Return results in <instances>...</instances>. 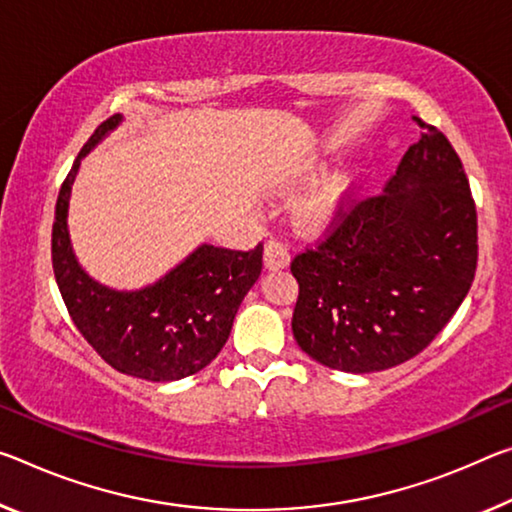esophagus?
<instances>
[{"instance_id": "obj_1", "label": "esophagus", "mask_w": 512, "mask_h": 512, "mask_svg": "<svg viewBox=\"0 0 512 512\" xmlns=\"http://www.w3.org/2000/svg\"><path fill=\"white\" fill-rule=\"evenodd\" d=\"M264 266L271 271H278V269H285L289 266V250L285 243L280 241H269L264 246Z\"/></svg>"}]
</instances>
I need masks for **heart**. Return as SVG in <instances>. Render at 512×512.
<instances>
[{
	"label": "heart",
	"mask_w": 512,
	"mask_h": 512,
	"mask_svg": "<svg viewBox=\"0 0 512 512\" xmlns=\"http://www.w3.org/2000/svg\"><path fill=\"white\" fill-rule=\"evenodd\" d=\"M326 205H328V202H321V205L312 207L310 212H307V221H310V223H321L323 216H326Z\"/></svg>",
	"instance_id": "obj_1"
}]
</instances>
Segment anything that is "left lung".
<instances>
[{
  "label": "left lung",
  "instance_id": "1",
  "mask_svg": "<svg viewBox=\"0 0 512 512\" xmlns=\"http://www.w3.org/2000/svg\"><path fill=\"white\" fill-rule=\"evenodd\" d=\"M421 141L383 191L339 200L314 246L291 259V330L312 360L348 373L415 358L465 300L478 262L476 202L449 139Z\"/></svg>",
  "mask_w": 512,
  "mask_h": 512
}]
</instances>
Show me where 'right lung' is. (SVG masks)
<instances>
[{
  "mask_svg": "<svg viewBox=\"0 0 512 512\" xmlns=\"http://www.w3.org/2000/svg\"><path fill=\"white\" fill-rule=\"evenodd\" d=\"M118 123L120 116H111L95 129L61 184L52 269L70 319L93 351L120 373L166 383L193 376L221 353L243 296L262 273L264 246H200L157 285L141 291H113L88 278L68 239L70 189L81 157Z\"/></svg>",
  "mask_w": 512,
  "mask_h": 512,
  "instance_id": "obj_1",
  "label": "right lung"
}]
</instances>
